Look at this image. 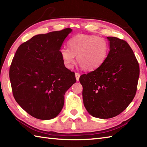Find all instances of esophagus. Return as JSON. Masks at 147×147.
<instances>
[{
  "label": "esophagus",
  "mask_w": 147,
  "mask_h": 147,
  "mask_svg": "<svg viewBox=\"0 0 147 147\" xmlns=\"http://www.w3.org/2000/svg\"><path fill=\"white\" fill-rule=\"evenodd\" d=\"M75 76H76V79L77 81H79L80 77V74L78 73H75Z\"/></svg>",
  "instance_id": "obj_1"
}]
</instances>
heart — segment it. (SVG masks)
I'll return each instance as SVG.
<instances>
[{"mask_svg": "<svg viewBox=\"0 0 147 147\" xmlns=\"http://www.w3.org/2000/svg\"><path fill=\"white\" fill-rule=\"evenodd\" d=\"M69 49L61 51L64 66L71 69L77 62L84 71H92L104 64L107 59L109 46L107 40L95 35L80 34L69 40Z\"/></svg>", "mask_w": 147, "mask_h": 147, "instance_id": "1", "label": "heart"}]
</instances>
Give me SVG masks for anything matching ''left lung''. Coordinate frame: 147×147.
<instances>
[{"label":"left lung","instance_id":"obj_1","mask_svg":"<svg viewBox=\"0 0 147 147\" xmlns=\"http://www.w3.org/2000/svg\"><path fill=\"white\" fill-rule=\"evenodd\" d=\"M110 51L100 67L80 77L84 105L92 116L109 119L121 114L135 97L140 67L128 43L108 36Z\"/></svg>","mask_w":147,"mask_h":147}]
</instances>
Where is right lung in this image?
<instances>
[{"label":"right lung","instance_id":"1","mask_svg":"<svg viewBox=\"0 0 147 147\" xmlns=\"http://www.w3.org/2000/svg\"><path fill=\"white\" fill-rule=\"evenodd\" d=\"M72 32L65 28L33 36L19 47L9 69L12 93L27 113L42 120L57 116L65 92L76 82L64 66L61 48Z\"/></svg>","mask_w":147,"mask_h":147}]
</instances>
